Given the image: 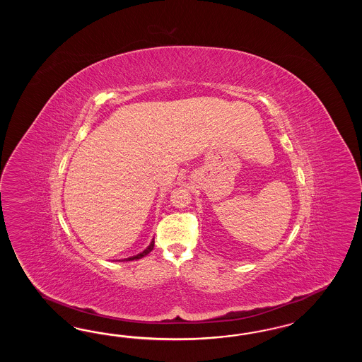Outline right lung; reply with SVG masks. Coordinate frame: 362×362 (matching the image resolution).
Returning a JSON list of instances; mask_svg holds the SVG:
<instances>
[{"instance_id":"add662e5","label":"right lung","mask_w":362,"mask_h":362,"mask_svg":"<svg viewBox=\"0 0 362 362\" xmlns=\"http://www.w3.org/2000/svg\"><path fill=\"white\" fill-rule=\"evenodd\" d=\"M153 248V240L151 241V244L148 245V248L147 250H144L142 253H139V255H136V256H132V257H129V259H126V262H132V260H138V259H142L143 256H146L147 253L151 252Z\"/></svg>"}]
</instances>
